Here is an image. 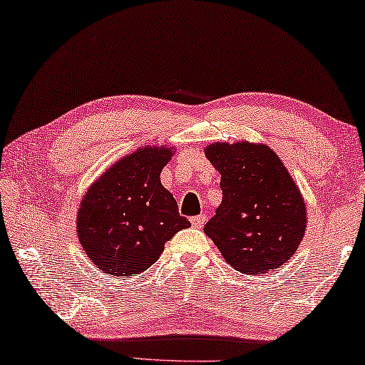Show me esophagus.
<instances>
[{
    "label": "esophagus",
    "instance_id": "1",
    "mask_svg": "<svg viewBox=\"0 0 365 365\" xmlns=\"http://www.w3.org/2000/svg\"><path fill=\"white\" fill-rule=\"evenodd\" d=\"M205 220H207V217L200 214V215H195V217L190 218V223H192V227H195V228H200V227H204Z\"/></svg>",
    "mask_w": 365,
    "mask_h": 365
}]
</instances>
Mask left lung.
I'll return each mask as SVG.
<instances>
[{
	"instance_id": "left-lung-1",
	"label": "left lung",
	"mask_w": 365,
	"mask_h": 365,
	"mask_svg": "<svg viewBox=\"0 0 365 365\" xmlns=\"http://www.w3.org/2000/svg\"><path fill=\"white\" fill-rule=\"evenodd\" d=\"M220 171L222 204L204 232L228 264L245 274L274 271L299 248L305 202L282 161L266 145L214 143L205 148Z\"/></svg>"
}]
</instances>
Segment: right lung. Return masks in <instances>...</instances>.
<instances>
[{
  "mask_svg": "<svg viewBox=\"0 0 365 365\" xmlns=\"http://www.w3.org/2000/svg\"><path fill=\"white\" fill-rule=\"evenodd\" d=\"M171 155L173 148L166 147L138 148L88 189L76 232L88 257L103 272L128 277L147 271L166 241L190 225L160 181Z\"/></svg>",
  "mask_w": 365,
  "mask_h": 365,
  "instance_id": "add662e5",
  "label": "right lung"
}]
</instances>
